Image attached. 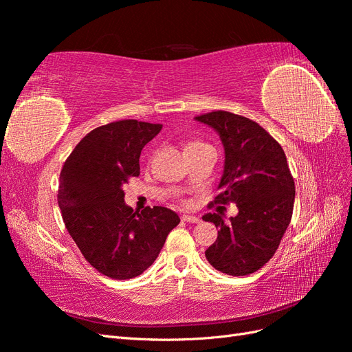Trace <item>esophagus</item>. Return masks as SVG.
Segmentation results:
<instances>
[{"mask_svg": "<svg viewBox=\"0 0 352 352\" xmlns=\"http://www.w3.org/2000/svg\"><path fill=\"white\" fill-rule=\"evenodd\" d=\"M182 220L186 221V223H199V219H198V217H195V216H188V214L182 216Z\"/></svg>", "mask_w": 352, "mask_h": 352, "instance_id": "obj_1", "label": "esophagus"}]
</instances>
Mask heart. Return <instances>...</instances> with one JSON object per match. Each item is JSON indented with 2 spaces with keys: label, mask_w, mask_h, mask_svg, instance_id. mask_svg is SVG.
Segmentation results:
<instances>
[{
  "label": "heart",
  "mask_w": 352,
  "mask_h": 352,
  "mask_svg": "<svg viewBox=\"0 0 352 352\" xmlns=\"http://www.w3.org/2000/svg\"><path fill=\"white\" fill-rule=\"evenodd\" d=\"M199 145H202V142H199V141H190V142H188V144H186V148H185V151H186V150H190V148H195V146H199Z\"/></svg>",
  "instance_id": "heart-1"
}]
</instances>
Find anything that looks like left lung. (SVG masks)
Returning a JSON list of instances; mask_svg holds the SVG:
<instances>
[{"mask_svg": "<svg viewBox=\"0 0 352 352\" xmlns=\"http://www.w3.org/2000/svg\"><path fill=\"white\" fill-rule=\"evenodd\" d=\"M195 119L211 126L225 146V170L210 206L235 202L239 210L229 221L217 212L202 217L219 228L206 257L221 273L251 274L273 257L292 219L295 182L285 151L248 117L217 110Z\"/></svg>", "mask_w": 352, "mask_h": 352, "instance_id": "obj_1", "label": "left lung"}]
</instances>
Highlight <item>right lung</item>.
Returning a JSON list of instances; mask_svg holds the SVG:
<instances>
[{"mask_svg":"<svg viewBox=\"0 0 352 352\" xmlns=\"http://www.w3.org/2000/svg\"><path fill=\"white\" fill-rule=\"evenodd\" d=\"M162 124L119 120L91 131L63 164L58 207L65 226L94 269L111 279L142 274L158 257L179 216L124 204L123 185L140 176L142 148Z\"/></svg>","mask_w":352,"mask_h":352,"instance_id":"1","label":"right lung"}]
</instances>
